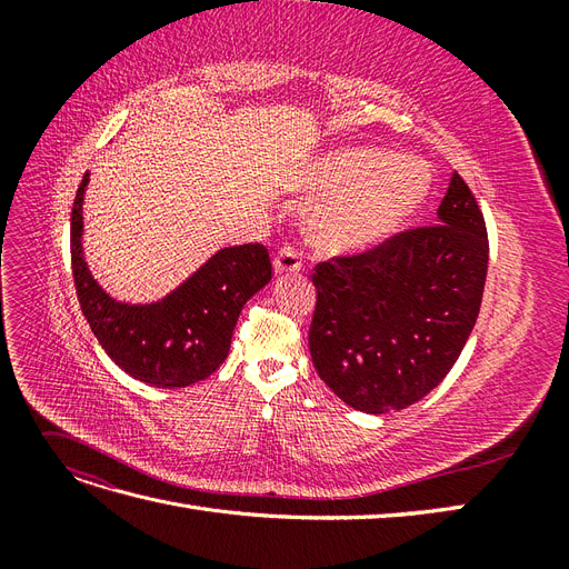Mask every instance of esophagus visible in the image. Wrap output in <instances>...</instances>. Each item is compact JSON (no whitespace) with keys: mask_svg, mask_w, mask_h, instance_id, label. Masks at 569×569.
I'll return each mask as SVG.
<instances>
[{"mask_svg":"<svg viewBox=\"0 0 569 569\" xmlns=\"http://www.w3.org/2000/svg\"><path fill=\"white\" fill-rule=\"evenodd\" d=\"M272 266H274V272H299L301 270V253L295 247L284 244L278 253H274Z\"/></svg>","mask_w":569,"mask_h":569,"instance_id":"1","label":"esophagus"}]
</instances>
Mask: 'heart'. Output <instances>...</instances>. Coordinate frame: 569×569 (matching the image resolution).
<instances>
[{"label":"heart","instance_id":"heart-1","mask_svg":"<svg viewBox=\"0 0 569 569\" xmlns=\"http://www.w3.org/2000/svg\"><path fill=\"white\" fill-rule=\"evenodd\" d=\"M432 168L420 157L375 147L325 153L306 189L325 199L308 218V239L327 256L366 253L385 244L432 192Z\"/></svg>","mask_w":569,"mask_h":569}]
</instances>
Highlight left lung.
Returning <instances> with one entry per match:
<instances>
[{
    "mask_svg": "<svg viewBox=\"0 0 569 569\" xmlns=\"http://www.w3.org/2000/svg\"><path fill=\"white\" fill-rule=\"evenodd\" d=\"M487 263L485 216L458 173L432 226L318 263L308 349L320 380L372 416L420 401L472 332Z\"/></svg>",
    "mask_w": 569,
    "mask_h": 569,
    "instance_id": "8db88e82",
    "label": "left lung"
}]
</instances>
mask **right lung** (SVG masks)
Segmentation results:
<instances>
[{"instance_id":"right-lung-1","label":"right lung","mask_w":569,"mask_h":569,"mask_svg":"<svg viewBox=\"0 0 569 569\" xmlns=\"http://www.w3.org/2000/svg\"><path fill=\"white\" fill-rule=\"evenodd\" d=\"M82 176L71 213V266L82 316L101 349L134 380L176 389L201 382L228 358L244 303L272 278L263 244L220 249L157 303L130 306L97 284L82 258Z\"/></svg>"}]
</instances>
